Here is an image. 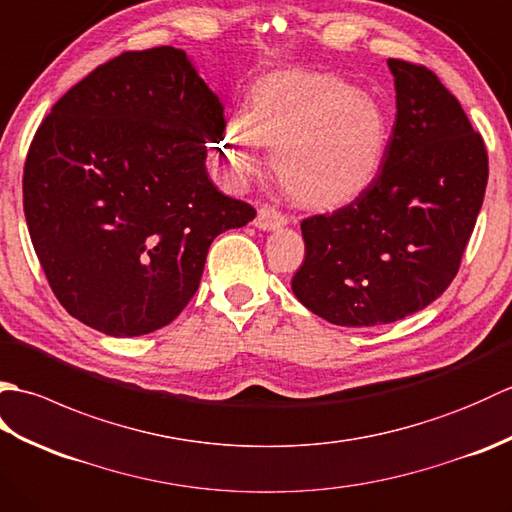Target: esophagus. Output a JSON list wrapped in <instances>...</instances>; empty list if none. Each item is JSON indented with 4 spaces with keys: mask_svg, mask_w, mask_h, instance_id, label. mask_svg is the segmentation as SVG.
<instances>
[{
    "mask_svg": "<svg viewBox=\"0 0 512 512\" xmlns=\"http://www.w3.org/2000/svg\"><path fill=\"white\" fill-rule=\"evenodd\" d=\"M284 224H286V215L273 209V206H262L255 217V226L259 231H277V228H281Z\"/></svg>",
    "mask_w": 512,
    "mask_h": 512,
    "instance_id": "esophagus-1",
    "label": "esophagus"
}]
</instances>
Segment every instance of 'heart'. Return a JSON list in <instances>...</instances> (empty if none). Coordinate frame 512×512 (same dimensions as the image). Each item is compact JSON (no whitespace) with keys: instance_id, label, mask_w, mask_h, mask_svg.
Segmentation results:
<instances>
[{"instance_id":"heart-1","label":"heart","mask_w":512,"mask_h":512,"mask_svg":"<svg viewBox=\"0 0 512 512\" xmlns=\"http://www.w3.org/2000/svg\"><path fill=\"white\" fill-rule=\"evenodd\" d=\"M275 149L279 182L299 204L334 209L363 195L387 156V114L341 76L284 70L250 90L246 116H231L220 154L235 176L257 169V149Z\"/></svg>"}]
</instances>
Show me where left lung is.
Returning a JSON list of instances; mask_svg holds the SVG:
<instances>
[{"label":"left lung","mask_w":512,"mask_h":512,"mask_svg":"<svg viewBox=\"0 0 512 512\" xmlns=\"http://www.w3.org/2000/svg\"><path fill=\"white\" fill-rule=\"evenodd\" d=\"M396 123L363 195L301 222L306 259L295 297L345 328H374L427 308L449 288L482 209L488 156L458 99L422 65L387 59Z\"/></svg>","instance_id":"left-lung-1"}]
</instances>
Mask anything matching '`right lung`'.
Returning a JSON list of instances; mask_svg holds the SVG:
<instances>
[{
	"label": "right lung",
	"instance_id": "obj_1",
	"mask_svg": "<svg viewBox=\"0 0 512 512\" xmlns=\"http://www.w3.org/2000/svg\"><path fill=\"white\" fill-rule=\"evenodd\" d=\"M224 125L217 94L171 46L125 52L54 103L26 158L24 213L74 319L127 339L191 301L213 239L255 217L206 173Z\"/></svg>",
	"mask_w": 512,
	"mask_h": 512
}]
</instances>
